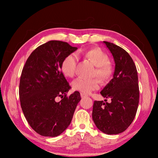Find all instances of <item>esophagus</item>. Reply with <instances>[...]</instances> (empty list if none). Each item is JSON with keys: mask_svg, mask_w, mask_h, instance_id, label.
I'll list each match as a JSON object with an SVG mask.
<instances>
[{"mask_svg": "<svg viewBox=\"0 0 158 158\" xmlns=\"http://www.w3.org/2000/svg\"><path fill=\"white\" fill-rule=\"evenodd\" d=\"M88 96L87 95H85V94H83V93H81V97L82 98H85V97H87Z\"/></svg>", "mask_w": 158, "mask_h": 158, "instance_id": "1", "label": "esophagus"}]
</instances>
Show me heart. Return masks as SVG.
Returning a JSON list of instances; mask_svg holds the SVG:
<instances>
[{"label":"heart","instance_id":"1","mask_svg":"<svg viewBox=\"0 0 158 158\" xmlns=\"http://www.w3.org/2000/svg\"><path fill=\"white\" fill-rule=\"evenodd\" d=\"M76 54L89 60L96 66L94 75L98 77L102 82H108L111 79L113 72V67L108 62V56L100 48H95L80 50L77 52ZM77 56L74 53H70L64 58L61 69L65 76L72 77L75 75L77 64ZM72 86L73 88L77 91L81 92L83 94H89L99 88L100 80L98 78L86 79L82 77H78L73 81Z\"/></svg>","mask_w":158,"mask_h":158}]
</instances>
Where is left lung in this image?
Listing matches in <instances>:
<instances>
[{"label":"left lung","instance_id":"obj_1","mask_svg":"<svg viewBox=\"0 0 158 158\" xmlns=\"http://www.w3.org/2000/svg\"><path fill=\"white\" fill-rule=\"evenodd\" d=\"M113 56V78L100 92L111 102L95 100L92 119L96 127L106 135H117L129 127L136 116L139 102V88L135 62L125 49L103 41Z\"/></svg>","mask_w":158,"mask_h":158}]
</instances>
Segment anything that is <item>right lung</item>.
<instances>
[{
	"instance_id": "add662e5",
	"label": "right lung",
	"mask_w": 158,
	"mask_h": 158,
	"mask_svg": "<svg viewBox=\"0 0 158 158\" xmlns=\"http://www.w3.org/2000/svg\"><path fill=\"white\" fill-rule=\"evenodd\" d=\"M77 49L68 43L50 41L39 46L26 60L20 77L19 95L22 111L36 133L55 137L71 122L80 93L70 88L61 71L64 58ZM61 97L60 102L56 98Z\"/></svg>"
}]
</instances>
